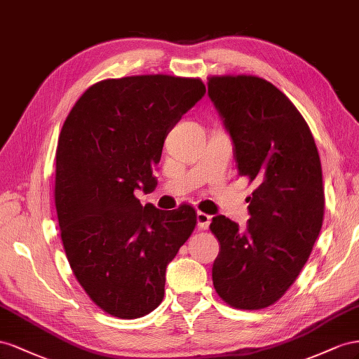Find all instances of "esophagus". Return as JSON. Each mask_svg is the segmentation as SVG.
I'll use <instances>...</instances> for the list:
<instances>
[{"label": "esophagus", "instance_id": "esophagus-1", "mask_svg": "<svg viewBox=\"0 0 359 359\" xmlns=\"http://www.w3.org/2000/svg\"><path fill=\"white\" fill-rule=\"evenodd\" d=\"M210 222H212V217H210V215L204 213V212H198V213H197V224H198L200 229L208 230Z\"/></svg>", "mask_w": 359, "mask_h": 359}]
</instances>
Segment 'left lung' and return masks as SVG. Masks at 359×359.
Here are the masks:
<instances>
[{"label":"left lung","instance_id":"obj_1","mask_svg":"<svg viewBox=\"0 0 359 359\" xmlns=\"http://www.w3.org/2000/svg\"><path fill=\"white\" fill-rule=\"evenodd\" d=\"M208 95L231 138L238 174L255 187L243 230L224 215L212 219L219 242L213 287L234 309H266L298 278L320 233V158L301 112L266 79L210 76Z\"/></svg>","mask_w":359,"mask_h":359}]
</instances>
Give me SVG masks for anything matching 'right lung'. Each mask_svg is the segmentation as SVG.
<instances>
[{"label":"right lung","mask_w":359,"mask_h":359,"mask_svg":"<svg viewBox=\"0 0 359 359\" xmlns=\"http://www.w3.org/2000/svg\"><path fill=\"white\" fill-rule=\"evenodd\" d=\"M206 93L198 78L105 79L78 99L61 129L55 208L78 283L105 313L137 319L165 293V271L196 229L189 204L142 206L135 189L158 180L163 141Z\"/></svg>","instance_id":"1"}]
</instances>
